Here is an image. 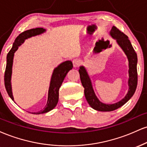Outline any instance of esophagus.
I'll return each mask as SVG.
<instances>
[{
  "mask_svg": "<svg viewBox=\"0 0 147 147\" xmlns=\"http://www.w3.org/2000/svg\"><path fill=\"white\" fill-rule=\"evenodd\" d=\"M79 63H80V60L79 59H75L72 61V63H73V66L74 67H78L79 65Z\"/></svg>",
  "mask_w": 147,
  "mask_h": 147,
  "instance_id": "esophagus-1",
  "label": "esophagus"
}]
</instances>
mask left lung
<instances>
[{
	"label": "left lung",
	"mask_w": 147,
	"mask_h": 147,
	"mask_svg": "<svg viewBox=\"0 0 147 147\" xmlns=\"http://www.w3.org/2000/svg\"><path fill=\"white\" fill-rule=\"evenodd\" d=\"M111 35L117 40L118 44L124 50L126 55L129 63V92L126 94V97L122 99L120 102L113 104H106L100 102L97 98L91 85L90 79L88 75L86 70L84 67L81 66L79 70V75H80L81 82L82 86L84 88V95L88 103L92 109L99 111H113L119 109L126 104L130 99L132 97L136 92V88L138 85V71H137V63L138 57L137 54L133 49L129 38L125 34L121 32L115 26H113L111 30Z\"/></svg>",
	"instance_id": "8db88e82"
}]
</instances>
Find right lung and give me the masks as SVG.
Listing matches in <instances>:
<instances>
[{"mask_svg":"<svg viewBox=\"0 0 147 147\" xmlns=\"http://www.w3.org/2000/svg\"><path fill=\"white\" fill-rule=\"evenodd\" d=\"M45 29L42 28H34V29L28 30L20 34L16 37L15 41L13 43V46L9 52H8L7 56V64L5 71L4 81H5V86L6 90L7 92L8 95L12 100H14L11 92V68H12L13 58H14V52L17 50L19 45L23 43L25 39L30 38L31 36H36V35L40 34L44 32ZM73 68V65L70 61H66L63 63H61L57 68L54 70L53 74H52L51 82H50V88L48 91V102L45 108L42 111H38L36 113H32L34 114H42L48 111L52 110L56 106L59 101V90L61 86L62 82H63V79L66 76L67 73L69 70H71Z\"/></svg>","mask_w":147,"mask_h":147,"instance_id":"obj_1","label":"right lung"}]
</instances>
